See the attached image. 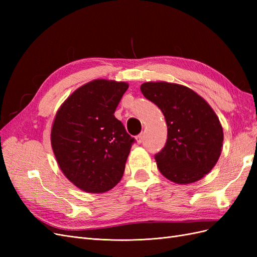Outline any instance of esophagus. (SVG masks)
Segmentation results:
<instances>
[{
	"label": "esophagus",
	"mask_w": 257,
	"mask_h": 257,
	"mask_svg": "<svg viewBox=\"0 0 257 257\" xmlns=\"http://www.w3.org/2000/svg\"><path fill=\"white\" fill-rule=\"evenodd\" d=\"M135 139L137 144H142L144 142V134H139L138 136L135 137Z\"/></svg>",
	"instance_id": "esophagus-1"
}]
</instances>
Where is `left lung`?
<instances>
[{"mask_svg":"<svg viewBox=\"0 0 257 257\" xmlns=\"http://www.w3.org/2000/svg\"><path fill=\"white\" fill-rule=\"evenodd\" d=\"M141 90L162 110L167 124L166 145L155 155L161 174L177 184L200 180L211 172L222 152L223 127L216 113L182 84L149 81Z\"/></svg>","mask_w":257,"mask_h":257,"instance_id":"1","label":"left lung"}]
</instances>
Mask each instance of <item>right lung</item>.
<instances>
[{"label": "right lung", "instance_id": "obj_1", "mask_svg": "<svg viewBox=\"0 0 257 257\" xmlns=\"http://www.w3.org/2000/svg\"><path fill=\"white\" fill-rule=\"evenodd\" d=\"M127 88L124 81L92 80L75 90L54 116V157L81 191L105 193L122 179L134 138L113 113Z\"/></svg>", "mask_w": 257, "mask_h": 257}]
</instances>
